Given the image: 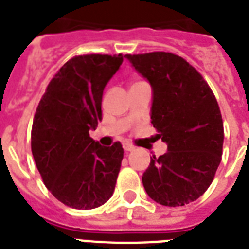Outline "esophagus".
Listing matches in <instances>:
<instances>
[{
    "mask_svg": "<svg viewBox=\"0 0 249 249\" xmlns=\"http://www.w3.org/2000/svg\"><path fill=\"white\" fill-rule=\"evenodd\" d=\"M134 146H133V144H130V143H124V150L125 151H133V150H134Z\"/></svg>",
    "mask_w": 249,
    "mask_h": 249,
    "instance_id": "obj_1",
    "label": "esophagus"
}]
</instances>
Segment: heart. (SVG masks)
Here are the masks:
<instances>
[{
  "mask_svg": "<svg viewBox=\"0 0 249 249\" xmlns=\"http://www.w3.org/2000/svg\"><path fill=\"white\" fill-rule=\"evenodd\" d=\"M140 83H141V81H140Z\"/></svg>",
  "mask_w": 249,
  "mask_h": 249,
  "instance_id": "heart-1",
  "label": "heart"
}]
</instances>
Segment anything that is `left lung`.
Segmentation results:
<instances>
[{
    "mask_svg": "<svg viewBox=\"0 0 249 249\" xmlns=\"http://www.w3.org/2000/svg\"><path fill=\"white\" fill-rule=\"evenodd\" d=\"M125 56L151 84V123L168 144L142 176L144 190L161 205L189 204L207 191L221 163L224 123L216 97L203 76L173 53Z\"/></svg>",
    "mask_w": 249,
    "mask_h": 249,
    "instance_id": "obj_1",
    "label": "left lung"
}]
</instances>
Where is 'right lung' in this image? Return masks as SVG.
Returning <instances> with one entry per match:
<instances>
[{"label": "right lung", "mask_w": 249, "mask_h": 249, "mask_svg": "<svg viewBox=\"0 0 249 249\" xmlns=\"http://www.w3.org/2000/svg\"><path fill=\"white\" fill-rule=\"evenodd\" d=\"M124 56L76 55L50 80L37 106L31 148L48 190L75 209L101 207L112 196L124 148L89 136L102 121V95Z\"/></svg>", "instance_id": "right-lung-1"}]
</instances>
